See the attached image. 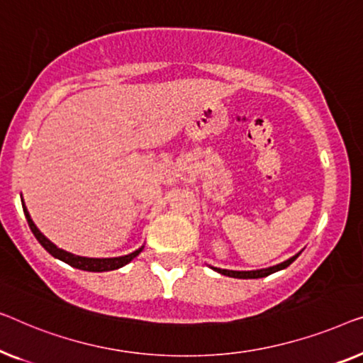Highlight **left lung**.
<instances>
[{
    "instance_id": "8db88e82",
    "label": "left lung",
    "mask_w": 363,
    "mask_h": 363,
    "mask_svg": "<svg viewBox=\"0 0 363 363\" xmlns=\"http://www.w3.org/2000/svg\"><path fill=\"white\" fill-rule=\"evenodd\" d=\"M301 255V252L299 253H296L294 257H291L289 259H286V262H283V263H279V264H274V267H269V268H263V269H252V272H235V269H222V268H217V267H211L213 272H217V273H220V274H223V277H230V278H238V279H255V278H264V277H268V274H272V273H277V272H279V269H284V268H288L291 263L294 262L296 258H298Z\"/></svg>"
}]
</instances>
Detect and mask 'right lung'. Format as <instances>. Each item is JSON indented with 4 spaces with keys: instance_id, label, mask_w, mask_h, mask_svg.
<instances>
[{
    "instance_id": "obj_1",
    "label": "right lung",
    "mask_w": 363,
    "mask_h": 363,
    "mask_svg": "<svg viewBox=\"0 0 363 363\" xmlns=\"http://www.w3.org/2000/svg\"><path fill=\"white\" fill-rule=\"evenodd\" d=\"M21 202H23V211H24V216H26V220L29 223L30 232L34 233V237L38 238V242L43 245V247L48 250V252L52 255L54 258H57V259H60V262L67 263V264H70V267H74L77 269H84V272H94V273L118 269L121 267H125V264H128L131 259L136 258L138 255L143 252V248H145V245H143V247L135 250L133 253L123 255V257H115V258H89V257H80V255H74V253L67 252V250L59 248L57 245L50 242V240L45 237V235L40 232L38 227H35V223L33 222V218H30L29 212H28L26 203H24V199H21Z\"/></svg>"
}]
</instances>
